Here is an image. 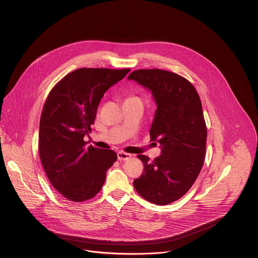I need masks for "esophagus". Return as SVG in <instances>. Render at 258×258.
<instances>
[{
  "mask_svg": "<svg viewBox=\"0 0 258 258\" xmlns=\"http://www.w3.org/2000/svg\"><path fill=\"white\" fill-rule=\"evenodd\" d=\"M132 157V155L131 154H128V153H125V152H118L117 153V158H118V160H122V161H124V160H127V159H130Z\"/></svg>",
  "mask_w": 258,
  "mask_h": 258,
  "instance_id": "esophagus-1",
  "label": "esophagus"
}]
</instances>
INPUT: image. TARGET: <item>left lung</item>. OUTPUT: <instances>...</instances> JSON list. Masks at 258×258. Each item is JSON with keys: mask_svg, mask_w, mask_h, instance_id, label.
I'll list each match as a JSON object with an SVG mask.
<instances>
[{"mask_svg": "<svg viewBox=\"0 0 258 258\" xmlns=\"http://www.w3.org/2000/svg\"><path fill=\"white\" fill-rule=\"evenodd\" d=\"M127 79L152 93L157 109L150 138L161 148V155L153 161L138 156L144 171L134 187L147 201L166 205L190 190L203 166L207 128L202 104L193 85L176 73L140 69Z\"/></svg>", "mask_w": 258, "mask_h": 258, "instance_id": "1", "label": "left lung"}]
</instances>
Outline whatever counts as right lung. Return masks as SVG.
<instances>
[{"label": "right lung", "instance_id": "obj_1", "mask_svg": "<svg viewBox=\"0 0 258 258\" xmlns=\"http://www.w3.org/2000/svg\"><path fill=\"white\" fill-rule=\"evenodd\" d=\"M130 69L80 68L64 77L50 92L43 108L39 153L52 186L66 199L82 202L102 189L113 150L86 147L99 103L105 92Z\"/></svg>", "mask_w": 258, "mask_h": 258}]
</instances>
